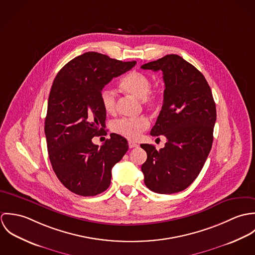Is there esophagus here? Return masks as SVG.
Returning <instances> with one entry per match:
<instances>
[{
	"label": "esophagus",
	"mask_w": 255,
	"mask_h": 255,
	"mask_svg": "<svg viewBox=\"0 0 255 255\" xmlns=\"http://www.w3.org/2000/svg\"><path fill=\"white\" fill-rule=\"evenodd\" d=\"M138 144H136L135 142H133V141H128V147L129 148H134V147H137Z\"/></svg>",
	"instance_id": "1"
}]
</instances>
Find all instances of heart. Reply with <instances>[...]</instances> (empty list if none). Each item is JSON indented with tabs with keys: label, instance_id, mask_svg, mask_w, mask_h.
Masks as SVG:
<instances>
[{
	"label": "heart",
	"instance_id": "1",
	"mask_svg": "<svg viewBox=\"0 0 255 255\" xmlns=\"http://www.w3.org/2000/svg\"><path fill=\"white\" fill-rule=\"evenodd\" d=\"M121 89L137 99H140L141 103L148 107H154L159 103V95L155 91H151L150 77L144 73L132 71L127 73L120 82ZM100 99L104 110L112 114L117 108L116 94L108 88L102 89L100 93ZM149 127V121L145 117H139L135 119L123 118L113 123L112 128L115 132L129 139H136Z\"/></svg>",
	"mask_w": 255,
	"mask_h": 255
}]
</instances>
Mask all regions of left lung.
Listing matches in <instances>:
<instances>
[{"mask_svg":"<svg viewBox=\"0 0 255 255\" xmlns=\"http://www.w3.org/2000/svg\"><path fill=\"white\" fill-rule=\"evenodd\" d=\"M141 69L163 73V105L150 134L167 138L160 150L140 144L147 153L141 166L144 182L154 192L176 193L189 186L204 166L213 142L216 105L204 75L178 55Z\"/></svg>","mask_w":255,"mask_h":255,"instance_id":"8db88e82","label":"left lung"}]
</instances>
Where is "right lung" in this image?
<instances>
[{
	"instance_id": "add662e5",
	"label": "right lung",
	"mask_w": 255,
	"mask_h": 255,
	"mask_svg": "<svg viewBox=\"0 0 255 255\" xmlns=\"http://www.w3.org/2000/svg\"><path fill=\"white\" fill-rule=\"evenodd\" d=\"M135 64L87 52L65 65L54 79L44 128L48 154L60 182L75 194L94 196L105 191L112 168L128 149L127 139L117 133L100 147L92 138L107 134L102 89Z\"/></svg>"
}]
</instances>
